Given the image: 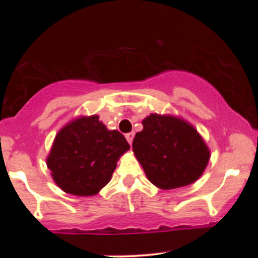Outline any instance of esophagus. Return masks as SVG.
I'll use <instances>...</instances> for the list:
<instances>
[{"label": "esophagus", "mask_w": 258, "mask_h": 258, "mask_svg": "<svg viewBox=\"0 0 258 258\" xmlns=\"http://www.w3.org/2000/svg\"><path fill=\"white\" fill-rule=\"evenodd\" d=\"M126 139H127V142H128L130 144L132 143V141H133V137H135V132H128V133H126Z\"/></svg>", "instance_id": "1"}]
</instances>
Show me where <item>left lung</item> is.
Instances as JSON below:
<instances>
[{
    "label": "left lung",
    "instance_id": "obj_1",
    "mask_svg": "<svg viewBox=\"0 0 258 258\" xmlns=\"http://www.w3.org/2000/svg\"><path fill=\"white\" fill-rule=\"evenodd\" d=\"M136 133L132 149L148 179L161 189L190 184L203 174L210 152L193 126L173 116L152 114Z\"/></svg>",
    "mask_w": 258,
    "mask_h": 258
}]
</instances>
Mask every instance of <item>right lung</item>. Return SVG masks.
<instances>
[{
  "mask_svg": "<svg viewBox=\"0 0 258 258\" xmlns=\"http://www.w3.org/2000/svg\"><path fill=\"white\" fill-rule=\"evenodd\" d=\"M128 149L122 133L109 131L98 116L81 117L59 131L47 166L64 191L90 197L110 180L116 161Z\"/></svg>",
  "mask_w": 258,
  "mask_h": 258,
  "instance_id": "right-lung-1",
  "label": "right lung"
}]
</instances>
